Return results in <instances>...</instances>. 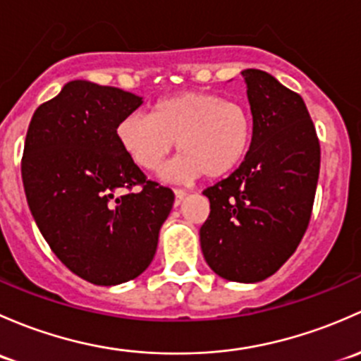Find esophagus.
Instances as JSON below:
<instances>
[{
	"mask_svg": "<svg viewBox=\"0 0 361 361\" xmlns=\"http://www.w3.org/2000/svg\"><path fill=\"white\" fill-rule=\"evenodd\" d=\"M173 195H176V202H173V205L179 207L182 202H184V198L188 196V191H184V189H173Z\"/></svg>",
	"mask_w": 361,
	"mask_h": 361,
	"instance_id": "obj_1",
	"label": "esophagus"
}]
</instances>
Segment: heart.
<instances>
[{"instance_id": "b5f03b06", "label": "heart", "mask_w": 361, "mask_h": 361, "mask_svg": "<svg viewBox=\"0 0 361 361\" xmlns=\"http://www.w3.org/2000/svg\"><path fill=\"white\" fill-rule=\"evenodd\" d=\"M121 149L137 166L156 170L177 142L179 156L163 170L169 180H215L233 173L254 140V118L243 104L210 92H180L130 113L116 126Z\"/></svg>"}]
</instances>
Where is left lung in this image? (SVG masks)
<instances>
[{"instance_id": "8db88e82", "label": "left lung", "mask_w": 361, "mask_h": 361, "mask_svg": "<svg viewBox=\"0 0 361 361\" xmlns=\"http://www.w3.org/2000/svg\"><path fill=\"white\" fill-rule=\"evenodd\" d=\"M254 118L247 158L203 191L210 215L200 229L205 261L229 281L255 283L299 247L317 192L319 142L302 97L276 78L245 69Z\"/></svg>"}]
</instances>
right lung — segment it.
Returning <instances> with one entry per match:
<instances>
[{"label":"right lung","instance_id":"obj_1","mask_svg":"<svg viewBox=\"0 0 361 361\" xmlns=\"http://www.w3.org/2000/svg\"><path fill=\"white\" fill-rule=\"evenodd\" d=\"M142 97L85 80L32 114L22 156L25 198L39 231L68 269L94 285L146 271L172 189L147 180L121 149L116 126Z\"/></svg>","mask_w":361,"mask_h":361}]
</instances>
